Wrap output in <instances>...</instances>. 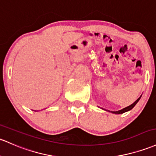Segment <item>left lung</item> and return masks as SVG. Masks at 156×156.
I'll use <instances>...</instances> for the list:
<instances>
[{
    "instance_id": "left-lung-1",
    "label": "left lung",
    "mask_w": 156,
    "mask_h": 156,
    "mask_svg": "<svg viewBox=\"0 0 156 156\" xmlns=\"http://www.w3.org/2000/svg\"><path fill=\"white\" fill-rule=\"evenodd\" d=\"M141 96H140L139 98H138V99H137L136 101L134 102V103L132 104L131 105L128 106V107H125V108H124L123 109H121V110H119V111H111V112H112V113H115V114H121V113H124V112H127V111L130 110V109H133V107H134L135 106H136V104L137 103H138V101H139L140 98H141Z\"/></svg>"
}]
</instances>
